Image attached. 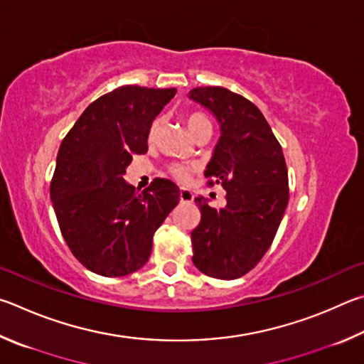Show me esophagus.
Wrapping results in <instances>:
<instances>
[{
  "label": "esophagus",
  "instance_id": "34e87169",
  "mask_svg": "<svg viewBox=\"0 0 364 364\" xmlns=\"http://www.w3.org/2000/svg\"><path fill=\"white\" fill-rule=\"evenodd\" d=\"M178 198H181L182 203H193V193L190 192V190L182 188L181 195H178Z\"/></svg>",
  "mask_w": 364,
  "mask_h": 364
}]
</instances>
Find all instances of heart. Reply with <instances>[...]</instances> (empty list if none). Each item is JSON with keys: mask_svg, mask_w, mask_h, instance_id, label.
Returning a JSON list of instances; mask_svg holds the SVG:
<instances>
[{"mask_svg": "<svg viewBox=\"0 0 364 364\" xmlns=\"http://www.w3.org/2000/svg\"><path fill=\"white\" fill-rule=\"evenodd\" d=\"M208 121H209V119L205 117V114H201V113H192V114H188V117H187V126H188V129L192 131L195 126H198V124H201V123H208ZM156 126H158V123H153L151 127H150V131H149V139H150V140L153 139V136H155ZM169 171H171V174H172V177L176 178V181L182 182V183H183V182H188L190 171L186 168V166L174 164V166H171Z\"/></svg>", "mask_w": 364, "mask_h": 364, "instance_id": "1", "label": "heart"}]
</instances>
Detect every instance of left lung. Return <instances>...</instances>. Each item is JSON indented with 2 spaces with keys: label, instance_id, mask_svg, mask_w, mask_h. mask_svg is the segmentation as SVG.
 <instances>
[{
  "label": "left lung",
  "instance_id": "obj_1",
  "mask_svg": "<svg viewBox=\"0 0 364 364\" xmlns=\"http://www.w3.org/2000/svg\"><path fill=\"white\" fill-rule=\"evenodd\" d=\"M188 97L211 112L220 137L208 163V186L225 188L215 209L198 196L201 220L192 232L193 264L208 277L235 279L259 264L288 206V168L282 145L259 108L220 86L195 87Z\"/></svg>",
  "mask_w": 364,
  "mask_h": 364
}]
</instances>
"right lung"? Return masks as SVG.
<instances>
[{
	"label": "right lung",
	"instance_id": "add662e5",
	"mask_svg": "<svg viewBox=\"0 0 364 364\" xmlns=\"http://www.w3.org/2000/svg\"><path fill=\"white\" fill-rule=\"evenodd\" d=\"M176 87L121 86L94 100L62 140L50 200L62 237L97 275L124 277L144 267L153 235L177 206L181 190L155 178L137 192L124 181L134 155L149 150V131Z\"/></svg>",
	"mask_w": 364,
	"mask_h": 364
}]
</instances>
